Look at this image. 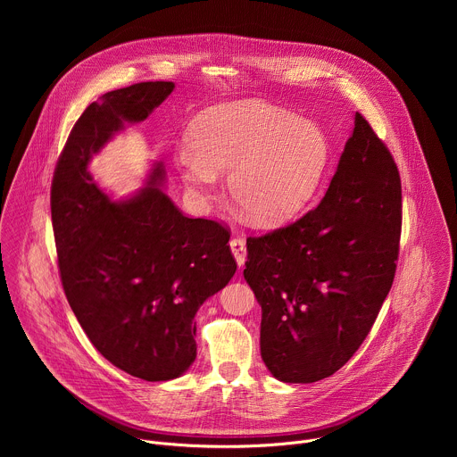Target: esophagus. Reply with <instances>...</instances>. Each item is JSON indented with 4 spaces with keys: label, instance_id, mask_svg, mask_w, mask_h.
Returning a JSON list of instances; mask_svg holds the SVG:
<instances>
[{
    "label": "esophagus",
    "instance_id": "34e87169",
    "mask_svg": "<svg viewBox=\"0 0 457 457\" xmlns=\"http://www.w3.org/2000/svg\"><path fill=\"white\" fill-rule=\"evenodd\" d=\"M229 247H231V253L237 260L238 268H242L244 262H245V240L240 238V237H235V238L229 240Z\"/></svg>",
    "mask_w": 457,
    "mask_h": 457
}]
</instances>
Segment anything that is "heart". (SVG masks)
Instances as JSON below:
<instances>
[{"label":"heart","instance_id":"heart-1","mask_svg":"<svg viewBox=\"0 0 457 457\" xmlns=\"http://www.w3.org/2000/svg\"><path fill=\"white\" fill-rule=\"evenodd\" d=\"M191 143L173 154L179 177L197 206H208L228 173L231 199L256 222L277 224L312 197L329 162L321 129L258 101L213 106L195 119Z\"/></svg>","mask_w":457,"mask_h":457}]
</instances>
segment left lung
I'll return each mask as SVG.
<instances>
[{
    "label": "left lung",
    "mask_w": 457,
    "mask_h": 457,
    "mask_svg": "<svg viewBox=\"0 0 457 457\" xmlns=\"http://www.w3.org/2000/svg\"><path fill=\"white\" fill-rule=\"evenodd\" d=\"M400 235L398 166L356 112L321 203L247 238L244 278L262 307L260 354L277 379L312 383L351 360L393 287Z\"/></svg>",
    "instance_id": "left-lung-1"
}]
</instances>
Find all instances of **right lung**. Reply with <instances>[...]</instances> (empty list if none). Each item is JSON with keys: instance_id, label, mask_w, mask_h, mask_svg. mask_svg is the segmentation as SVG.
Listing matches in <instances>:
<instances>
[{"instance_id": "1", "label": "right lung", "mask_w": 457, "mask_h": 457, "mask_svg": "<svg viewBox=\"0 0 457 457\" xmlns=\"http://www.w3.org/2000/svg\"><path fill=\"white\" fill-rule=\"evenodd\" d=\"M148 81L108 92L74 124L52 180L50 210L61 284L94 347L146 381L179 378L197 358L195 314L237 271L229 231L189 219L162 191L164 168L113 203L88 171L126 124L145 120L171 92Z\"/></svg>"}]
</instances>
